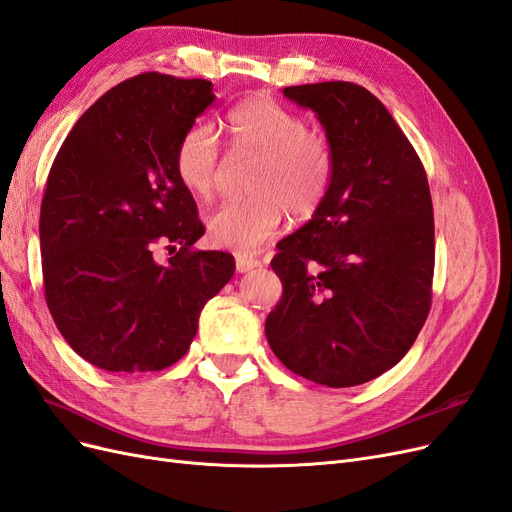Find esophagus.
I'll return each instance as SVG.
<instances>
[{
  "instance_id": "34e87169",
  "label": "esophagus",
  "mask_w": 512,
  "mask_h": 512,
  "mask_svg": "<svg viewBox=\"0 0 512 512\" xmlns=\"http://www.w3.org/2000/svg\"><path fill=\"white\" fill-rule=\"evenodd\" d=\"M235 265H237V271H239V273H247V271H252V269L260 267V260H258V258H252V256H245V254H237Z\"/></svg>"
}]
</instances>
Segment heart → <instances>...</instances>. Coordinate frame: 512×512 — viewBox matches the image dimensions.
Masks as SVG:
<instances>
[{"label":"heart","mask_w":512,"mask_h":512,"mask_svg":"<svg viewBox=\"0 0 512 512\" xmlns=\"http://www.w3.org/2000/svg\"><path fill=\"white\" fill-rule=\"evenodd\" d=\"M224 132L232 151L256 156L250 190L254 196L226 200L207 220L213 245L252 254L286 220L312 215L329 190L333 153L327 138L307 130V121L271 98H250L230 108ZM222 145L215 130L198 123L181 136L175 168L183 188L209 198L218 185Z\"/></svg>","instance_id":"obj_1"}]
</instances>
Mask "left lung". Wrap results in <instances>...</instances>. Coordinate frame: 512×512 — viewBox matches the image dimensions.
<instances>
[{"mask_svg":"<svg viewBox=\"0 0 512 512\" xmlns=\"http://www.w3.org/2000/svg\"><path fill=\"white\" fill-rule=\"evenodd\" d=\"M312 108L333 153L312 220L277 243L284 292L269 346L290 371L344 389L404 359L431 307L433 205L425 168L384 104L361 85L286 87Z\"/></svg>","mask_w":512,"mask_h":512,"instance_id":"left-lung-1","label":"left lung"}]
</instances>
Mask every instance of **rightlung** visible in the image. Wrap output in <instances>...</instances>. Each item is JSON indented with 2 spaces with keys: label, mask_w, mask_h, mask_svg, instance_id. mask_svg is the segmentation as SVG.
Returning <instances> with one entry per match:
<instances>
[{
  "label": "right lung",
  "mask_w": 512,
  "mask_h": 512,
  "mask_svg": "<svg viewBox=\"0 0 512 512\" xmlns=\"http://www.w3.org/2000/svg\"><path fill=\"white\" fill-rule=\"evenodd\" d=\"M213 100L211 81L138 74L87 108L51 166L40 209L46 305L70 348L104 371L177 363L235 273L230 254L192 247L205 226L175 168L181 136ZM160 244L176 256L160 263Z\"/></svg>",
  "instance_id": "1"
}]
</instances>
